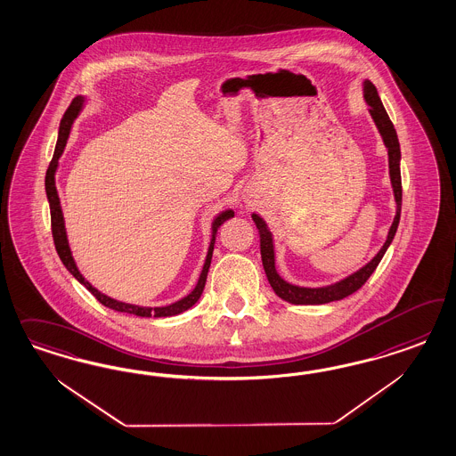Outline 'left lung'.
Segmentation results:
<instances>
[{
    "label": "left lung",
    "instance_id": "8db88e82",
    "mask_svg": "<svg viewBox=\"0 0 456 456\" xmlns=\"http://www.w3.org/2000/svg\"><path fill=\"white\" fill-rule=\"evenodd\" d=\"M362 97L366 105L370 107L368 111L373 118L374 125L379 132V135L383 138V143L387 151V167H389V180H391V189L395 195V202H396V214L393 224L387 231V240L381 246V248L376 252L373 259L370 263L364 264L362 267H359L358 271L351 273L349 276L343 277L332 284L326 286H316V288H307V286H297L292 284L289 281H286L284 277L277 273L276 269V250H274V237L271 229L267 227V224L263 217L256 212H252V221L256 222V227L261 235V256H263L264 271L267 281L271 284V288L274 289L277 296L284 301L290 304H307V305H316V304H328L332 301H339L345 299L349 294L356 292V290L370 279L373 274L374 269L378 267V264L381 263L385 252H387L389 244L393 242L398 224H400L401 214V151L398 135L395 130V125L391 124L387 110L381 103V98L378 95V90L373 83L370 80L362 82Z\"/></svg>",
    "mask_w": 456,
    "mask_h": 456
}]
</instances>
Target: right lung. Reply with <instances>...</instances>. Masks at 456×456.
Here are the masks:
<instances>
[{
	"label": "right lung",
	"instance_id": "add662e5",
	"mask_svg": "<svg viewBox=\"0 0 456 456\" xmlns=\"http://www.w3.org/2000/svg\"><path fill=\"white\" fill-rule=\"evenodd\" d=\"M85 105V97H77L69 110L65 111L61 122H60V130H58V142H56L55 153H53V160L50 162V167L46 170V177H45V191H46V197H48V204H50V214H52V232H53V240H55L56 252L61 259L63 265L69 269V274L75 277L80 284H83L86 289L90 290L100 303L107 307H110L113 311L118 313H126V314H135L140 318H168V316H177L180 313L191 309L193 304L197 303L202 296V290L206 288V281H208V267H210V261H212V252H214V244H216V235H217V229L221 227L222 224L229 219L234 217V210L232 208H225L222 210L221 214H217L212 221V237H210V244H208V256H206V263L202 267V273L199 276V281L187 296H183L179 301L168 304V305H159V307H149V305H137V304L124 303V301H117L110 296L103 294L102 290H98L95 286H92L85 277H83L78 265L73 259L71 248L69 244V235H67V227H65V217H63V210L60 206V197H58V191H56L55 175L58 170V160L61 157V153L67 147L69 142V132L73 122L77 120V117L80 115Z\"/></svg>",
	"mask_w": 456,
	"mask_h": 456
}]
</instances>
